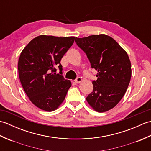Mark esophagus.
Returning a JSON list of instances; mask_svg holds the SVG:
<instances>
[{"instance_id": "1", "label": "esophagus", "mask_w": 151, "mask_h": 151, "mask_svg": "<svg viewBox=\"0 0 151 151\" xmlns=\"http://www.w3.org/2000/svg\"><path fill=\"white\" fill-rule=\"evenodd\" d=\"M81 81H82V78L80 77V76H78V77L76 78L75 79V82L76 83V84H78V83L81 82Z\"/></svg>"}]
</instances>
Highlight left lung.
Wrapping results in <instances>:
<instances>
[{
    "label": "left lung",
    "mask_w": 151,
    "mask_h": 151,
    "mask_svg": "<svg viewBox=\"0 0 151 151\" xmlns=\"http://www.w3.org/2000/svg\"><path fill=\"white\" fill-rule=\"evenodd\" d=\"M76 45L87 55L91 68L97 71L93 89L86 97L98 112L116 106L126 93L132 75L129 56L117 41L105 34L76 37Z\"/></svg>",
    "instance_id": "8db88e82"
}]
</instances>
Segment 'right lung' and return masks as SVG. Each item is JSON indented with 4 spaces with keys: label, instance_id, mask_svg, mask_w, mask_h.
Here are the masks:
<instances>
[{
    "label": "right lung",
    "instance_id": "right-lung-1",
    "mask_svg": "<svg viewBox=\"0 0 151 151\" xmlns=\"http://www.w3.org/2000/svg\"><path fill=\"white\" fill-rule=\"evenodd\" d=\"M75 38L41 35L31 40L21 53L18 70L21 85L30 101L41 110H56L71 86L70 81L62 75L60 61ZM56 66L60 69L58 74Z\"/></svg>",
    "mask_w": 151,
    "mask_h": 151
}]
</instances>
